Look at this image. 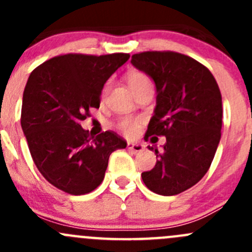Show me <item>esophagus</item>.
Instances as JSON below:
<instances>
[{"instance_id": "1", "label": "esophagus", "mask_w": 252, "mask_h": 252, "mask_svg": "<svg viewBox=\"0 0 252 252\" xmlns=\"http://www.w3.org/2000/svg\"><path fill=\"white\" fill-rule=\"evenodd\" d=\"M126 147H128V149L133 152H141L142 150H144V145L139 144V142L129 141L128 145H126Z\"/></svg>"}]
</instances>
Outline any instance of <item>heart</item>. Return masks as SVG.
Here are the masks:
<instances>
[{"mask_svg":"<svg viewBox=\"0 0 252 252\" xmlns=\"http://www.w3.org/2000/svg\"><path fill=\"white\" fill-rule=\"evenodd\" d=\"M126 83H128L129 88L133 91L134 89L145 85V84H151V81H150V79L144 73L133 70V72L128 73V75H126ZM139 126H140V121L139 119L126 118L122 119L118 123V128L128 136L134 135L136 133V130H138Z\"/></svg>","mask_w":252,"mask_h":252,"instance_id":"obj_1","label":"heart"}]
</instances>
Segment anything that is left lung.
<instances>
[{"label":"left lung","instance_id":"1","mask_svg":"<svg viewBox=\"0 0 252 252\" xmlns=\"http://www.w3.org/2000/svg\"><path fill=\"white\" fill-rule=\"evenodd\" d=\"M131 64L156 85V107L145 139L155 142L166 136L161 151L151 147L157 161L141 173L142 182L158 195L180 194L201 180L217 151L223 113L218 84L201 63L172 51L136 53Z\"/></svg>","mask_w":252,"mask_h":252}]
</instances>
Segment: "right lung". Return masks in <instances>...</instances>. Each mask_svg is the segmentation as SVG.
Returning <instances> with one entry per match:
<instances>
[{
	"mask_svg": "<svg viewBox=\"0 0 252 252\" xmlns=\"http://www.w3.org/2000/svg\"><path fill=\"white\" fill-rule=\"evenodd\" d=\"M129 57L68 53L40 64L28 79L20 124L35 166L57 189L70 195L95 190L110 155L126 147L113 131L90 136L80 122L100 107L103 85Z\"/></svg>",
	"mask_w": 252,
	"mask_h": 252,
	"instance_id": "right-lung-1",
	"label": "right lung"
}]
</instances>
